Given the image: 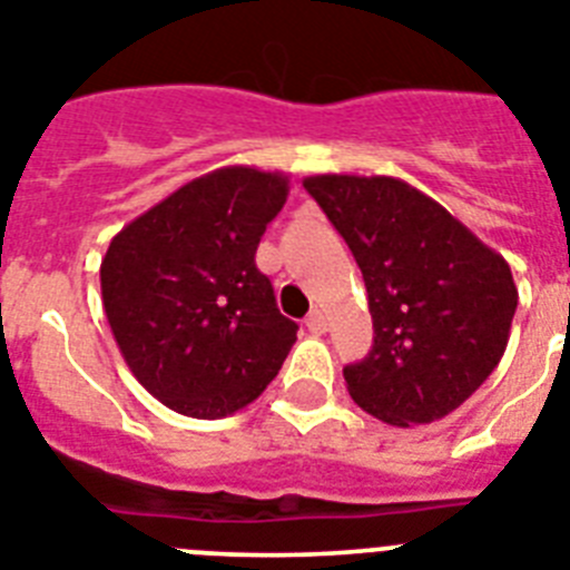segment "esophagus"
Wrapping results in <instances>:
<instances>
[{
  "mask_svg": "<svg viewBox=\"0 0 570 570\" xmlns=\"http://www.w3.org/2000/svg\"><path fill=\"white\" fill-rule=\"evenodd\" d=\"M305 325H308V332H314V334H325L328 332V317H325L323 311H311V317L305 320Z\"/></svg>",
  "mask_w": 570,
  "mask_h": 570,
  "instance_id": "34e87169",
  "label": "esophagus"
}]
</instances>
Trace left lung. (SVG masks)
Instances as JSON below:
<instances>
[{"label": "left lung", "instance_id": "left-lung-1", "mask_svg": "<svg viewBox=\"0 0 570 570\" xmlns=\"http://www.w3.org/2000/svg\"><path fill=\"white\" fill-rule=\"evenodd\" d=\"M366 282L374 345L343 368L348 395L383 424H432L459 410L508 348L519 291L504 256L389 175H311Z\"/></svg>", "mask_w": 570, "mask_h": 570}]
</instances>
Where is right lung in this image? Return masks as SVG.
Returning <instances> with one entry per match:
<instances>
[{
	"instance_id": "right-lung-1",
	"label": "right lung",
	"mask_w": 570,
	"mask_h": 570,
	"mask_svg": "<svg viewBox=\"0 0 570 570\" xmlns=\"http://www.w3.org/2000/svg\"><path fill=\"white\" fill-rule=\"evenodd\" d=\"M288 175L222 167L193 178L111 238L104 311L140 386L187 417L245 410L279 374L296 323L253 256Z\"/></svg>"
}]
</instances>
